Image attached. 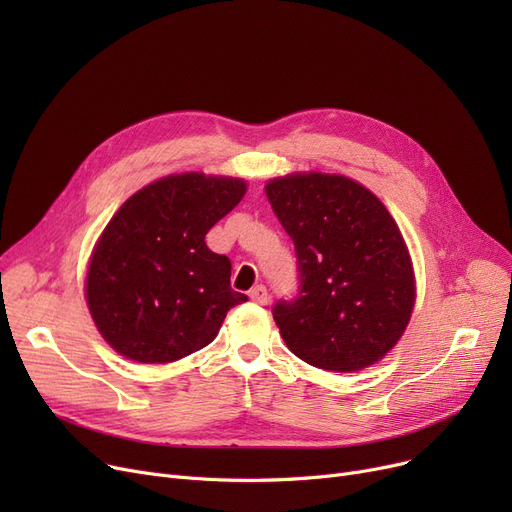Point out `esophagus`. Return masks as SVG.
<instances>
[{
	"mask_svg": "<svg viewBox=\"0 0 512 512\" xmlns=\"http://www.w3.org/2000/svg\"><path fill=\"white\" fill-rule=\"evenodd\" d=\"M249 297H251L253 303H259V305H267V301H270V294H267V288H265L263 284L255 286V288L251 290Z\"/></svg>",
	"mask_w": 512,
	"mask_h": 512,
	"instance_id": "34e87169",
	"label": "esophagus"
}]
</instances>
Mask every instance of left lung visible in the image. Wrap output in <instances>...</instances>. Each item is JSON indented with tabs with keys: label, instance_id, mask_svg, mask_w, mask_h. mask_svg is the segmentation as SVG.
Masks as SVG:
<instances>
[{
	"label": "left lung",
	"instance_id": "1",
	"mask_svg": "<svg viewBox=\"0 0 512 512\" xmlns=\"http://www.w3.org/2000/svg\"><path fill=\"white\" fill-rule=\"evenodd\" d=\"M265 195L294 242L299 292L272 309L290 351L348 373L378 363L405 332L415 276L405 240L384 203L336 174H290Z\"/></svg>",
	"mask_w": 512,
	"mask_h": 512
}]
</instances>
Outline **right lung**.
<instances>
[{
  "mask_svg": "<svg viewBox=\"0 0 512 512\" xmlns=\"http://www.w3.org/2000/svg\"><path fill=\"white\" fill-rule=\"evenodd\" d=\"M240 178L166 176L134 193L105 226L87 272V303L114 351L172 363L218 336L247 301L230 286L232 263L205 234L245 197Z\"/></svg>",
  "mask_w": 512,
  "mask_h": 512,
  "instance_id": "add662e5",
  "label": "right lung"
}]
</instances>
